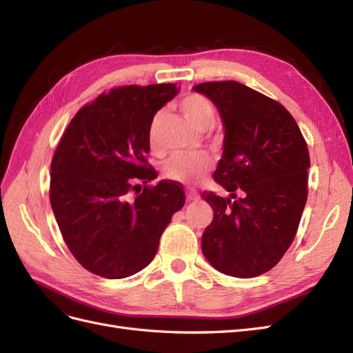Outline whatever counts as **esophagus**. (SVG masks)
<instances>
[{
    "label": "esophagus",
    "instance_id": "obj_1",
    "mask_svg": "<svg viewBox=\"0 0 353 353\" xmlns=\"http://www.w3.org/2000/svg\"><path fill=\"white\" fill-rule=\"evenodd\" d=\"M187 199L190 201H196V200L200 199V196H199V193H197L196 190H187Z\"/></svg>",
    "mask_w": 353,
    "mask_h": 353
}]
</instances>
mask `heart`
Segmentation results:
<instances>
[{
  "label": "heart",
  "mask_w": 353,
  "mask_h": 353,
  "mask_svg": "<svg viewBox=\"0 0 353 353\" xmlns=\"http://www.w3.org/2000/svg\"><path fill=\"white\" fill-rule=\"evenodd\" d=\"M179 108L187 119L200 131L209 130L216 121L215 104L205 94L190 92L184 95L179 101ZM163 119L165 112H157L148 125L147 138L153 150H157L160 145V130H162ZM210 169L212 160L206 156H175L165 163L163 172L166 178L178 181V183H194L205 176Z\"/></svg>",
  "instance_id": "heart-1"
}]
</instances>
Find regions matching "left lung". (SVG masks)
<instances>
[{
  "label": "left lung",
  "instance_id": "left-lung-1",
  "mask_svg": "<svg viewBox=\"0 0 353 353\" xmlns=\"http://www.w3.org/2000/svg\"><path fill=\"white\" fill-rule=\"evenodd\" d=\"M194 90L216 104L225 125L213 179L236 199L201 194L213 210L201 250L218 271L252 279L274 268L296 237L307 199V145L290 112L259 91L236 81Z\"/></svg>",
  "mask_w": 353,
  "mask_h": 353
}]
</instances>
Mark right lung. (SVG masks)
Returning <instances> with one entry per match:
<instances>
[{"label": "right lung", "mask_w": 353, "mask_h": 353, "mask_svg": "<svg viewBox=\"0 0 353 353\" xmlns=\"http://www.w3.org/2000/svg\"><path fill=\"white\" fill-rule=\"evenodd\" d=\"M176 92L175 83L112 88L82 105L60 138L50 203L70 253L95 275L116 280L145 268L184 206V190L172 181L147 184L157 176L147 162L148 125Z\"/></svg>", "instance_id": "add662e5"}]
</instances>
